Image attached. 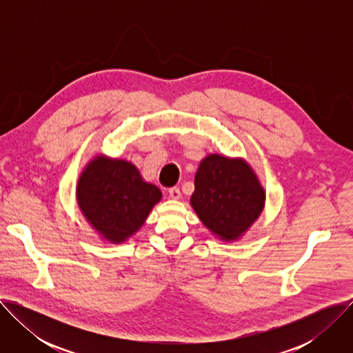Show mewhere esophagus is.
Listing matches in <instances>:
<instances>
[{
    "mask_svg": "<svg viewBox=\"0 0 353 353\" xmlns=\"http://www.w3.org/2000/svg\"><path fill=\"white\" fill-rule=\"evenodd\" d=\"M169 196H170L172 199H179V198L181 196L180 188H179V187H172V188L169 190Z\"/></svg>",
    "mask_w": 353,
    "mask_h": 353,
    "instance_id": "34e87169",
    "label": "esophagus"
}]
</instances>
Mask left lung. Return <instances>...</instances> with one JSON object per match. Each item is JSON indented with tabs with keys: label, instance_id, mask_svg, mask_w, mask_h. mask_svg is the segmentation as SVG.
<instances>
[{
	"label": "left lung",
	"instance_id": "left-lung-1",
	"mask_svg": "<svg viewBox=\"0 0 353 353\" xmlns=\"http://www.w3.org/2000/svg\"><path fill=\"white\" fill-rule=\"evenodd\" d=\"M191 207L214 234L225 241L239 239L263 212L265 191L243 159L208 155L195 173Z\"/></svg>",
	"mask_w": 353,
	"mask_h": 353
}]
</instances>
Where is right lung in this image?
<instances>
[{
  "label": "right lung",
  "mask_w": 353,
  "mask_h": 353,
  "mask_svg": "<svg viewBox=\"0 0 353 353\" xmlns=\"http://www.w3.org/2000/svg\"><path fill=\"white\" fill-rule=\"evenodd\" d=\"M162 198L143 181L138 169L123 159L99 155L79 176L78 205L92 228L110 243H123L145 222Z\"/></svg>",
  "instance_id": "right-lung-1"
}]
</instances>
